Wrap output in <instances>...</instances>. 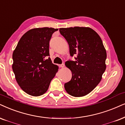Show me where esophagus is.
Returning a JSON list of instances; mask_svg holds the SVG:
<instances>
[{"instance_id": "34e87169", "label": "esophagus", "mask_w": 125, "mask_h": 125, "mask_svg": "<svg viewBox=\"0 0 125 125\" xmlns=\"http://www.w3.org/2000/svg\"><path fill=\"white\" fill-rule=\"evenodd\" d=\"M59 67L63 68V67H64V64L62 63V64H59Z\"/></svg>"}]
</instances>
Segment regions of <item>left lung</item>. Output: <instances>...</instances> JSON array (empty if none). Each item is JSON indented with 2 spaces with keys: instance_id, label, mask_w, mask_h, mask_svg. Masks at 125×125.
Segmentation results:
<instances>
[{
  "instance_id": "8db88e82",
  "label": "left lung",
  "mask_w": 125,
  "mask_h": 125,
  "mask_svg": "<svg viewBox=\"0 0 125 125\" xmlns=\"http://www.w3.org/2000/svg\"><path fill=\"white\" fill-rule=\"evenodd\" d=\"M59 31L69 44L70 56H77L75 61L65 63L72 78L64 88L74 97L86 95L99 84L106 69L107 53L102 39L88 27L60 28Z\"/></svg>"
}]
</instances>
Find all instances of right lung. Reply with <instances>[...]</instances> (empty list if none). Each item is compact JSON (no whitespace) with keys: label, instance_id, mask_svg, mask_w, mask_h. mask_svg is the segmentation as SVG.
Masks as SVG:
<instances>
[{"label":"right lung","instance_id":"add662e5","mask_svg":"<svg viewBox=\"0 0 125 125\" xmlns=\"http://www.w3.org/2000/svg\"><path fill=\"white\" fill-rule=\"evenodd\" d=\"M58 29L34 28L22 36L12 53V68L19 86L33 96L43 94L58 70L49 53L50 41Z\"/></svg>","mask_w":125,"mask_h":125}]
</instances>
